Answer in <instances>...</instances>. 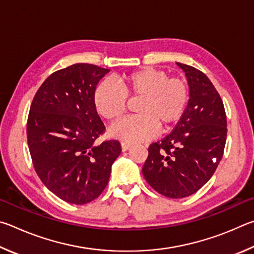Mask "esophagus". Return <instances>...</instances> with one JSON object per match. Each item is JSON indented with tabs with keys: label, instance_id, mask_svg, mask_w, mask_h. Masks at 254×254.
Wrapping results in <instances>:
<instances>
[{
	"label": "esophagus",
	"instance_id": "esophagus-1",
	"mask_svg": "<svg viewBox=\"0 0 254 254\" xmlns=\"http://www.w3.org/2000/svg\"><path fill=\"white\" fill-rule=\"evenodd\" d=\"M131 144L130 143H127V141H123L122 143V149H123V152H126V150H128L129 149L130 147H131Z\"/></svg>",
	"mask_w": 254,
	"mask_h": 254
}]
</instances>
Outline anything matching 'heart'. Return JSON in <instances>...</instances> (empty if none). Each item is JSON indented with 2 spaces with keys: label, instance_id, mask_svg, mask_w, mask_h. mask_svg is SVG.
I'll list each match as a JSON object with an SVG mask.
<instances>
[{
  "label": "heart",
  "instance_id": "heart-1",
  "mask_svg": "<svg viewBox=\"0 0 254 254\" xmlns=\"http://www.w3.org/2000/svg\"><path fill=\"white\" fill-rule=\"evenodd\" d=\"M127 98L139 99L136 116L125 118L110 128V134L129 141L149 139L167 130L181 119L190 100L189 86L180 78H170L163 70L143 68L125 73L119 86L109 80L101 81L93 92L97 113L116 122L126 113Z\"/></svg>",
  "mask_w": 254,
  "mask_h": 254
}]
</instances>
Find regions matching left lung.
Instances as JSON below:
<instances>
[{
    "label": "left lung",
    "instance_id": "obj_1",
    "mask_svg": "<svg viewBox=\"0 0 254 254\" xmlns=\"http://www.w3.org/2000/svg\"><path fill=\"white\" fill-rule=\"evenodd\" d=\"M186 74L190 100L174 129L148 147L143 175L171 198L190 196L214 174L224 153L226 115L219 92L202 71L177 62Z\"/></svg>",
    "mask_w": 254,
    "mask_h": 254
}]
</instances>
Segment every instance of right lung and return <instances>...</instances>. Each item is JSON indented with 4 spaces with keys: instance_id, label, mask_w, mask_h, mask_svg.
<instances>
[{
    "instance_id": "right-lung-1",
    "label": "right lung",
    "mask_w": 254,
    "mask_h": 254,
    "mask_svg": "<svg viewBox=\"0 0 254 254\" xmlns=\"http://www.w3.org/2000/svg\"><path fill=\"white\" fill-rule=\"evenodd\" d=\"M109 71L89 64L58 70L30 107L26 135L34 170L48 190L68 203L81 205L99 196L122 153L118 140L96 143L106 128L93 92Z\"/></svg>"
}]
</instances>
